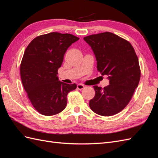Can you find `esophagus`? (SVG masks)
Listing matches in <instances>:
<instances>
[{"mask_svg":"<svg viewBox=\"0 0 158 158\" xmlns=\"http://www.w3.org/2000/svg\"><path fill=\"white\" fill-rule=\"evenodd\" d=\"M84 87H85L84 85L83 84H79L77 85V89H80V90L84 89Z\"/></svg>","mask_w":158,"mask_h":158,"instance_id":"esophagus-1","label":"esophagus"}]
</instances>
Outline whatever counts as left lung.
<instances>
[{
  "label": "left lung",
  "instance_id": "8db88e82",
  "mask_svg": "<svg viewBox=\"0 0 158 158\" xmlns=\"http://www.w3.org/2000/svg\"><path fill=\"white\" fill-rule=\"evenodd\" d=\"M84 40L93 50L98 70L109 80L103 88L94 85L95 94L89 107L99 115H114L125 109L138 87L140 78L138 56L130 43L111 32L88 35Z\"/></svg>",
  "mask_w": 158,
  "mask_h": 158
}]
</instances>
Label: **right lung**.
I'll use <instances>...</instances> for the list:
<instances>
[{"mask_svg":"<svg viewBox=\"0 0 158 158\" xmlns=\"http://www.w3.org/2000/svg\"><path fill=\"white\" fill-rule=\"evenodd\" d=\"M79 40L70 33L51 32L33 39L25 50L20 64L23 86L32 106L46 116L65 109L67 95L76 84L59 80L58 69L69 47Z\"/></svg>","mask_w":158,"mask_h":158,"instance_id":"obj_1","label":"right lung"}]
</instances>
